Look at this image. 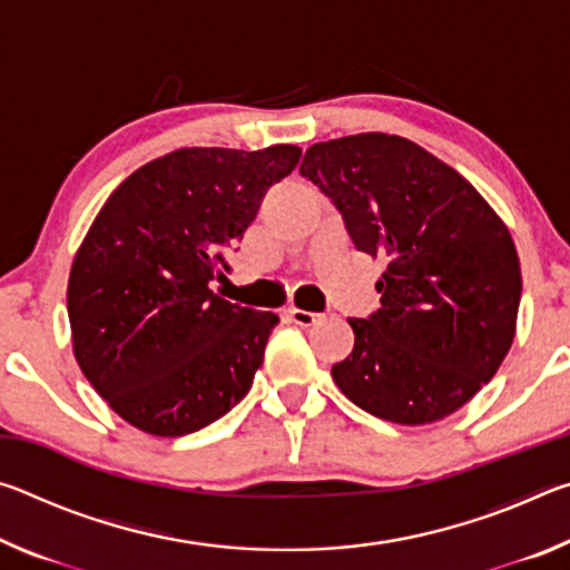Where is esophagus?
I'll use <instances>...</instances> for the list:
<instances>
[{"label":"esophagus","instance_id":"1","mask_svg":"<svg viewBox=\"0 0 570 570\" xmlns=\"http://www.w3.org/2000/svg\"><path fill=\"white\" fill-rule=\"evenodd\" d=\"M286 314H288V320H292L298 326H312V324L320 322V314L304 312V308H298V306H288Z\"/></svg>","mask_w":570,"mask_h":570}]
</instances>
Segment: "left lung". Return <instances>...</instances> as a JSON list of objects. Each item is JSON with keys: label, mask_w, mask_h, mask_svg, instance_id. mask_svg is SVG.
<instances>
[{"label": "left lung", "mask_w": 570, "mask_h": 570, "mask_svg": "<svg viewBox=\"0 0 570 570\" xmlns=\"http://www.w3.org/2000/svg\"><path fill=\"white\" fill-rule=\"evenodd\" d=\"M298 170L334 200L356 250L387 266L382 308L350 320L354 350L332 366L336 387L394 424L445 420L495 377L515 340L523 276L503 218L400 135L316 142Z\"/></svg>", "instance_id": "obj_1"}]
</instances>
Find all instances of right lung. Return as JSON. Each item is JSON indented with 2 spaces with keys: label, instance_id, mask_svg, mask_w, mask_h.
I'll return each mask as SVG.
<instances>
[{
  "label": "right lung",
  "instance_id": "1",
  "mask_svg": "<svg viewBox=\"0 0 570 570\" xmlns=\"http://www.w3.org/2000/svg\"><path fill=\"white\" fill-rule=\"evenodd\" d=\"M302 148H180L130 173L77 248L67 284L72 352L125 422L180 438L236 407L278 316L210 292L266 190Z\"/></svg>",
  "mask_w": 570,
  "mask_h": 570
}]
</instances>
